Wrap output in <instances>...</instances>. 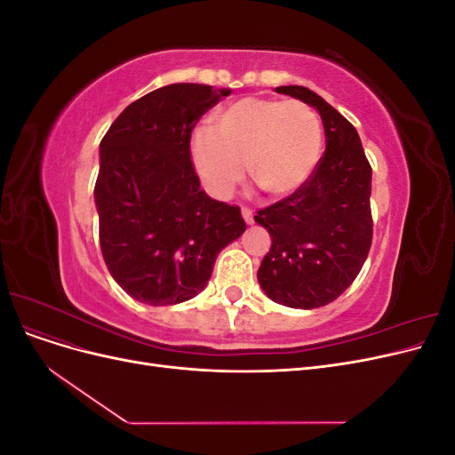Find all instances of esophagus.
Segmentation results:
<instances>
[{
    "label": "esophagus",
    "mask_w": 455,
    "mask_h": 455,
    "mask_svg": "<svg viewBox=\"0 0 455 455\" xmlns=\"http://www.w3.org/2000/svg\"><path fill=\"white\" fill-rule=\"evenodd\" d=\"M241 214H243V218H244V222H246V224H252V222H254V212L249 209V206H243V209H241Z\"/></svg>",
    "instance_id": "1"
}]
</instances>
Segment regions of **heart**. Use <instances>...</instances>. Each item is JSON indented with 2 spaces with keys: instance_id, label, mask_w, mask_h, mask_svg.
Returning <instances> with one entry per match:
<instances>
[{
  "instance_id": "heart-1",
  "label": "heart",
  "mask_w": 455,
  "mask_h": 455,
  "mask_svg": "<svg viewBox=\"0 0 455 455\" xmlns=\"http://www.w3.org/2000/svg\"><path fill=\"white\" fill-rule=\"evenodd\" d=\"M323 123L299 100L243 99L216 117V131L199 129L191 161L204 188L226 199L244 176L271 197L294 194L323 154Z\"/></svg>"
}]
</instances>
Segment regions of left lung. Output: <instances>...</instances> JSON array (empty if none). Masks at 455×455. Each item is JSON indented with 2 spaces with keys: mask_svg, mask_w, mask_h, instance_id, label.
Instances as JSON below:
<instances>
[{
  "mask_svg": "<svg viewBox=\"0 0 455 455\" xmlns=\"http://www.w3.org/2000/svg\"><path fill=\"white\" fill-rule=\"evenodd\" d=\"M313 106L326 136L324 156L292 196L254 216L271 235L258 283L273 301L315 309L334 301L356 279L371 244V167L359 132L307 87L275 89Z\"/></svg>",
  "mask_w": 455,
  "mask_h": 455,
  "instance_id": "left-lung-1",
  "label": "left lung"
}]
</instances>
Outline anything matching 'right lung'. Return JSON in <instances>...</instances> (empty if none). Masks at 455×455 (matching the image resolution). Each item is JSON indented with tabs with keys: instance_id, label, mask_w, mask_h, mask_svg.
<instances>
[{
	"instance_id": "add662e5",
	"label": "right lung",
	"mask_w": 455,
	"mask_h": 455,
	"mask_svg": "<svg viewBox=\"0 0 455 455\" xmlns=\"http://www.w3.org/2000/svg\"><path fill=\"white\" fill-rule=\"evenodd\" d=\"M231 92L174 84L129 104L100 142L94 184L100 249L114 281L148 306L196 298L220 251L246 229L239 206L199 186L191 131Z\"/></svg>"
}]
</instances>
